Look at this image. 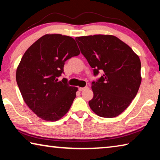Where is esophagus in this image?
Segmentation results:
<instances>
[{
	"mask_svg": "<svg viewBox=\"0 0 160 160\" xmlns=\"http://www.w3.org/2000/svg\"><path fill=\"white\" fill-rule=\"evenodd\" d=\"M88 87H85V88H79V91L80 92H82L84 90H87V89H88Z\"/></svg>",
	"mask_w": 160,
	"mask_h": 160,
	"instance_id": "obj_1",
	"label": "esophagus"
}]
</instances>
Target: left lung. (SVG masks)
<instances>
[{
    "mask_svg": "<svg viewBox=\"0 0 160 160\" xmlns=\"http://www.w3.org/2000/svg\"><path fill=\"white\" fill-rule=\"evenodd\" d=\"M81 53L94 69L104 71L92 82L90 109L101 117L113 118L128 108L139 90L142 78L138 56L128 44L109 34L75 37Z\"/></svg>",
    "mask_w": 160,
    "mask_h": 160,
    "instance_id": "8db88e82",
    "label": "left lung"
}]
</instances>
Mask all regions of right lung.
Listing matches in <instances>:
<instances>
[{
	"instance_id": "1",
	"label": "right lung",
	"mask_w": 160,
	"mask_h": 160,
	"mask_svg": "<svg viewBox=\"0 0 160 160\" xmlns=\"http://www.w3.org/2000/svg\"><path fill=\"white\" fill-rule=\"evenodd\" d=\"M73 38L47 34L25 51L16 70V80L26 104L38 117L61 119L68 112L78 88L59 81L65 62L80 54Z\"/></svg>"
}]
</instances>
